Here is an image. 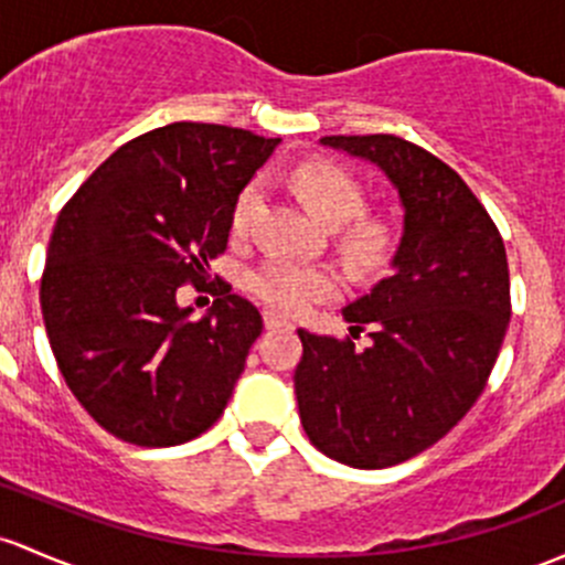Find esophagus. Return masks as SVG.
Instances as JSON below:
<instances>
[{"mask_svg":"<svg viewBox=\"0 0 565 565\" xmlns=\"http://www.w3.org/2000/svg\"><path fill=\"white\" fill-rule=\"evenodd\" d=\"M263 322H265V328H267V330H276V328H292V324H289V319H284L281 313H276V311H265V313H263Z\"/></svg>","mask_w":565,"mask_h":565,"instance_id":"34e87169","label":"esophagus"}]
</instances>
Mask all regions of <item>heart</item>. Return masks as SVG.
Returning <instances> with one entry per match:
<instances>
[{
    "label": "heart",
    "mask_w": 565,
    "mask_h": 565,
    "mask_svg": "<svg viewBox=\"0 0 565 565\" xmlns=\"http://www.w3.org/2000/svg\"><path fill=\"white\" fill-rule=\"evenodd\" d=\"M295 189L308 207L328 224H349L343 230V248L360 265H376L390 252V227L379 218H358L365 211V192L360 181L341 164L328 159H306L292 173ZM265 203L263 181H248L233 205V233L246 235L257 222ZM248 289L281 313H302L311 302L335 298L341 278L328 265H300L292 259L270 257L254 267Z\"/></svg>",
    "instance_id": "b5f03b06"
}]
</instances>
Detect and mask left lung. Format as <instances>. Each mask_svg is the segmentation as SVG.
I'll return each instance as SVG.
<instances>
[{"instance_id": "left-lung-1", "label": "left lung", "mask_w": 565, "mask_h": 565, "mask_svg": "<svg viewBox=\"0 0 565 565\" xmlns=\"http://www.w3.org/2000/svg\"><path fill=\"white\" fill-rule=\"evenodd\" d=\"M324 146L371 159L406 216L392 273L343 308L351 338L298 330L300 423L313 447L352 468H387L447 436L477 403L512 317L495 222L468 183L397 135H330Z\"/></svg>"}]
</instances>
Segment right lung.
Returning a JSON list of instances; mask_svg holds the SVG:
<instances>
[{"mask_svg":"<svg viewBox=\"0 0 565 565\" xmlns=\"http://www.w3.org/2000/svg\"><path fill=\"white\" fill-rule=\"evenodd\" d=\"M276 146L168 124L124 142L58 213L40 278L47 341L88 417L121 441L175 447L224 414L263 317L227 281L198 322L175 295L211 278L235 198Z\"/></svg>","mask_w":565,"mask_h":565,"instance_id":"1","label":"right lung"}]
</instances>
